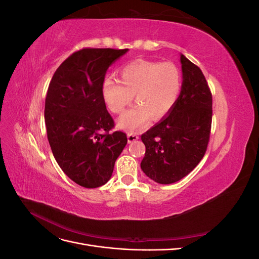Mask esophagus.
I'll return each instance as SVG.
<instances>
[{"label": "esophagus", "instance_id": "34e87169", "mask_svg": "<svg viewBox=\"0 0 259 259\" xmlns=\"http://www.w3.org/2000/svg\"><path fill=\"white\" fill-rule=\"evenodd\" d=\"M138 138H139V136H138V134H136V133L131 132V133H128V134H127V140H128V143L135 142V140H137Z\"/></svg>", "mask_w": 259, "mask_h": 259}]
</instances>
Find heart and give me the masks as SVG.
<instances>
[{"label": "heart", "instance_id": "heart-1", "mask_svg": "<svg viewBox=\"0 0 259 259\" xmlns=\"http://www.w3.org/2000/svg\"><path fill=\"white\" fill-rule=\"evenodd\" d=\"M182 73L173 62L136 60L120 70V81L108 77L103 96L109 110L122 114L136 96L137 105L119 120V126L135 131L161 120L177 103L182 91Z\"/></svg>", "mask_w": 259, "mask_h": 259}]
</instances>
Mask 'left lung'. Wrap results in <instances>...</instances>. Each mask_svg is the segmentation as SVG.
Returning <instances> with one entry per match:
<instances>
[{
	"instance_id": "left-lung-1",
	"label": "left lung",
	"mask_w": 259,
	"mask_h": 259,
	"mask_svg": "<svg viewBox=\"0 0 259 259\" xmlns=\"http://www.w3.org/2000/svg\"><path fill=\"white\" fill-rule=\"evenodd\" d=\"M183 85L177 103L167 116L142 135L146 146L140 163L155 183L178 182L198 165L209 142L213 97L201 69L180 56Z\"/></svg>"
}]
</instances>
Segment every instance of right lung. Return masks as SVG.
Masks as SVG:
<instances>
[{"instance_id":"add662e5","label":"right lung","mask_w":259,"mask_h":259,"mask_svg":"<svg viewBox=\"0 0 259 259\" xmlns=\"http://www.w3.org/2000/svg\"><path fill=\"white\" fill-rule=\"evenodd\" d=\"M128 50L83 49L55 71L45 99L48 139L58 165L77 185L97 188L110 179L127 144L106 108L103 83L108 68Z\"/></svg>"}]
</instances>
